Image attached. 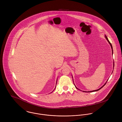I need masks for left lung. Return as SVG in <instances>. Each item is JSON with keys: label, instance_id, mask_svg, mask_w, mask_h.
<instances>
[{"label": "left lung", "instance_id": "obj_1", "mask_svg": "<svg viewBox=\"0 0 122 122\" xmlns=\"http://www.w3.org/2000/svg\"><path fill=\"white\" fill-rule=\"evenodd\" d=\"M105 36V38H106V39H107V41H108V43H109V44H110V46H111V49H112V54H113V47H112V45H111V43H110V42H109V40H108V38H107V36ZM113 67H114V64H113ZM107 82H106V83H105V84L104 85H103V86H102V87H101V88H99V89H98V90H94V91H90V92H96V91H99V90H100V89H101V88H102V87H103V86H104L105 85H106V83H107ZM75 87H76V86H75ZM76 88H77V89H78V88H77V87H76ZM83 92H85V91H83Z\"/></svg>", "mask_w": 122, "mask_h": 122}]
</instances>
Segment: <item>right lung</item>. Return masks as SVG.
Here are the masks:
<instances>
[{"label":"right lung","mask_w":122,"mask_h":122,"mask_svg":"<svg viewBox=\"0 0 122 122\" xmlns=\"http://www.w3.org/2000/svg\"><path fill=\"white\" fill-rule=\"evenodd\" d=\"M56 84H57V83H56Z\"/></svg>","instance_id":"1"}]
</instances>
